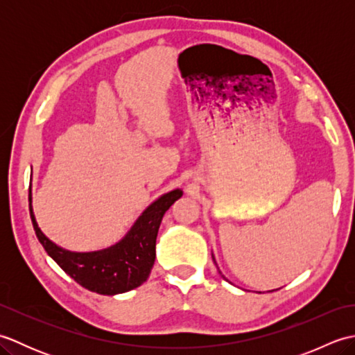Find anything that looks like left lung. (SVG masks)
Listing matches in <instances>:
<instances>
[{
  "label": "left lung",
  "instance_id": "obj_1",
  "mask_svg": "<svg viewBox=\"0 0 355 355\" xmlns=\"http://www.w3.org/2000/svg\"><path fill=\"white\" fill-rule=\"evenodd\" d=\"M212 258H214V254H212ZM214 259H215V258H214ZM215 263H216V262H215ZM220 273H221V271H220Z\"/></svg>",
  "mask_w": 355,
  "mask_h": 355
}]
</instances>
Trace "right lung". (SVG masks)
<instances>
[{
    "instance_id": "add662e5",
    "label": "right lung",
    "mask_w": 355,
    "mask_h": 355,
    "mask_svg": "<svg viewBox=\"0 0 355 355\" xmlns=\"http://www.w3.org/2000/svg\"><path fill=\"white\" fill-rule=\"evenodd\" d=\"M182 195V189L162 195L143 210L119 243L96 252H70L56 245L37 227L32 209V193L28 195V201L35 233L50 258L84 288L114 296L137 288L149 277L155 261V241L163 215Z\"/></svg>"
}]
</instances>
